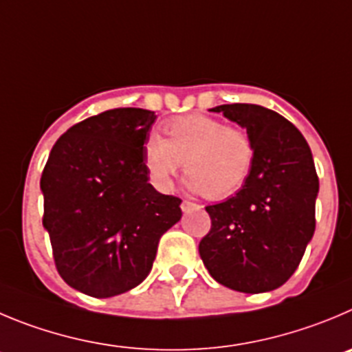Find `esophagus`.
<instances>
[{
  "label": "esophagus",
  "mask_w": 352,
  "mask_h": 352,
  "mask_svg": "<svg viewBox=\"0 0 352 352\" xmlns=\"http://www.w3.org/2000/svg\"><path fill=\"white\" fill-rule=\"evenodd\" d=\"M196 203H192V201H189V199H184L182 201V205H180V208H182V212H189V210H192V208H196Z\"/></svg>",
  "instance_id": "34e87169"
}]
</instances>
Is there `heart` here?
Wrapping results in <instances>:
<instances>
[{
  "label": "heart",
  "mask_w": 352,
  "mask_h": 352,
  "mask_svg": "<svg viewBox=\"0 0 352 352\" xmlns=\"http://www.w3.org/2000/svg\"><path fill=\"white\" fill-rule=\"evenodd\" d=\"M165 130L168 140L153 133L144 144V163L157 189L170 191L182 166L187 186L210 199H224L245 186L257 154L248 131L206 114L175 118Z\"/></svg>",
  "instance_id": "heart-1"
}]
</instances>
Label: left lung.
<instances>
[{"label": "left lung", "instance_id": "left-lung-1", "mask_svg": "<svg viewBox=\"0 0 352 352\" xmlns=\"http://www.w3.org/2000/svg\"><path fill=\"white\" fill-rule=\"evenodd\" d=\"M222 113L246 128L255 163L232 198L206 206L212 228L199 255L215 281L245 294L274 290L290 280L316 228L320 189L313 154L300 131L257 104H226Z\"/></svg>", "mask_w": 352, "mask_h": 352}]
</instances>
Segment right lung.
<instances>
[{"label": "right lung", "instance_id": "right-lung-1", "mask_svg": "<svg viewBox=\"0 0 352 352\" xmlns=\"http://www.w3.org/2000/svg\"><path fill=\"white\" fill-rule=\"evenodd\" d=\"M153 111L118 107L72 124L41 173L43 226L62 280L90 297L124 294L149 274L157 243L180 221L177 196L147 180Z\"/></svg>", "mask_w": 352, "mask_h": 352}]
</instances>
